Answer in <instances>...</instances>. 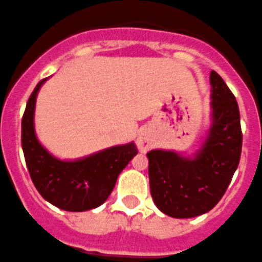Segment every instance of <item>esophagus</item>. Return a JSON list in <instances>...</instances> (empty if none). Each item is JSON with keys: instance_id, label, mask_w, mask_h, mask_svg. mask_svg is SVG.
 I'll list each match as a JSON object with an SVG mask.
<instances>
[{"instance_id": "34e87169", "label": "esophagus", "mask_w": 262, "mask_h": 262, "mask_svg": "<svg viewBox=\"0 0 262 262\" xmlns=\"http://www.w3.org/2000/svg\"><path fill=\"white\" fill-rule=\"evenodd\" d=\"M136 144H138V148L140 149V151L149 150V149L151 148V145H153L150 136H149L146 133L139 134L138 141H136Z\"/></svg>"}]
</instances>
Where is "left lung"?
<instances>
[{"mask_svg":"<svg viewBox=\"0 0 262 262\" xmlns=\"http://www.w3.org/2000/svg\"><path fill=\"white\" fill-rule=\"evenodd\" d=\"M212 124L193 158L175 151L150 150L149 184L157 207L176 219H189L212 210L225 194L242 153L238 103L224 79L210 74Z\"/></svg>","mask_w":262,"mask_h":262,"instance_id":"obj_1","label":"left lung"}]
</instances>
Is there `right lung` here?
Here are the masks:
<instances>
[{"mask_svg":"<svg viewBox=\"0 0 262 262\" xmlns=\"http://www.w3.org/2000/svg\"><path fill=\"white\" fill-rule=\"evenodd\" d=\"M34 87L21 119V148L29 175L38 193L55 207L82 212L108 199L118 175L138 154L135 143L112 146L77 161H60L39 144L34 133V106L39 89Z\"/></svg>","mask_w":262,"mask_h":262,"instance_id":"obj_1","label":"right lung"}]
</instances>
